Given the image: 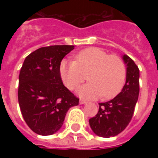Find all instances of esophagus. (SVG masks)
<instances>
[{"label": "esophagus", "instance_id": "esophagus-1", "mask_svg": "<svg viewBox=\"0 0 158 158\" xmlns=\"http://www.w3.org/2000/svg\"><path fill=\"white\" fill-rule=\"evenodd\" d=\"M85 103H87V102H86L85 100H83V99L79 100V104H85Z\"/></svg>", "mask_w": 158, "mask_h": 158}]
</instances>
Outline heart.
I'll list each match as a JSON object with an SVG mask.
<instances>
[{
  "mask_svg": "<svg viewBox=\"0 0 158 158\" xmlns=\"http://www.w3.org/2000/svg\"><path fill=\"white\" fill-rule=\"evenodd\" d=\"M74 58V61L63 60L60 65L62 81L69 89H77L88 74L89 82L79 89V96L110 99L120 92L125 82L126 68L118 56L89 47L78 52Z\"/></svg>",
  "mask_w": 158,
  "mask_h": 158,
  "instance_id": "heart-1",
  "label": "heart"
}]
</instances>
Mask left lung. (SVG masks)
<instances>
[{
	"instance_id": "obj_1",
	"label": "left lung",
	"mask_w": 158,
	"mask_h": 158,
	"mask_svg": "<svg viewBox=\"0 0 158 158\" xmlns=\"http://www.w3.org/2000/svg\"><path fill=\"white\" fill-rule=\"evenodd\" d=\"M123 59L127 65L126 82L123 89L113 100L99 103V111L89 119V125L96 135L109 138L116 136L128 126L135 112L139 92V70L129 56Z\"/></svg>"
}]
</instances>
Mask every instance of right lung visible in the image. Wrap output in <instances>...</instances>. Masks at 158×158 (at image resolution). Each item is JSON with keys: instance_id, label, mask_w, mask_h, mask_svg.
<instances>
[{"instance_id": "obj_1", "label": "right lung", "mask_w": 158, "mask_h": 158, "mask_svg": "<svg viewBox=\"0 0 158 158\" xmlns=\"http://www.w3.org/2000/svg\"><path fill=\"white\" fill-rule=\"evenodd\" d=\"M74 45H50L37 49L24 60L18 97L23 118L34 132L50 135L61 129L70 107L79 105L62 83L60 65Z\"/></svg>"}]
</instances>
